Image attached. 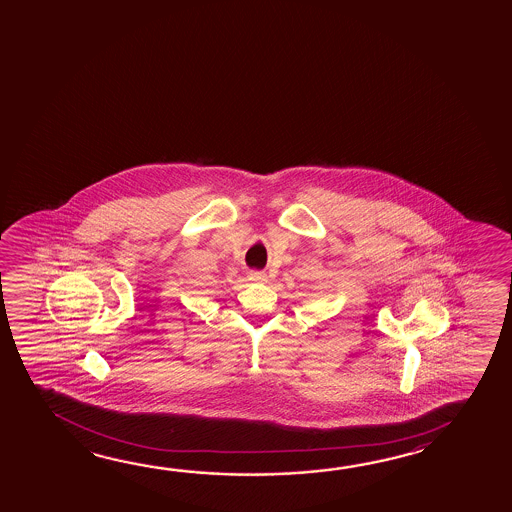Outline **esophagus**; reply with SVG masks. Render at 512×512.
Returning a JSON list of instances; mask_svg holds the SVG:
<instances>
[{
  "label": "esophagus",
  "mask_w": 512,
  "mask_h": 512,
  "mask_svg": "<svg viewBox=\"0 0 512 512\" xmlns=\"http://www.w3.org/2000/svg\"><path fill=\"white\" fill-rule=\"evenodd\" d=\"M248 278H250L252 282H266V273H264V271H255V269H253V271L248 273Z\"/></svg>",
  "instance_id": "esophagus-1"
}]
</instances>
